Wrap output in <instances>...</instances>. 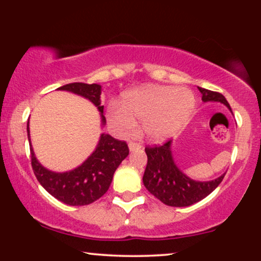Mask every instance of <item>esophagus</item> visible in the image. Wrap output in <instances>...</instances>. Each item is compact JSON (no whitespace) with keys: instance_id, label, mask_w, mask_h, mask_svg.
Listing matches in <instances>:
<instances>
[{"instance_id":"esophagus-1","label":"esophagus","mask_w":261,"mask_h":261,"mask_svg":"<svg viewBox=\"0 0 261 261\" xmlns=\"http://www.w3.org/2000/svg\"><path fill=\"white\" fill-rule=\"evenodd\" d=\"M128 147H129V151L133 152V151H139V149H141V145L138 144V142H133L130 141L129 144H128Z\"/></svg>"}]
</instances>
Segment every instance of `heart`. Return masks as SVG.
<instances>
[{"label": "heart", "instance_id": "b5f03b06", "mask_svg": "<svg viewBox=\"0 0 261 261\" xmlns=\"http://www.w3.org/2000/svg\"><path fill=\"white\" fill-rule=\"evenodd\" d=\"M195 96L185 88L148 85L128 91L121 103L113 101L107 120L119 135L132 134L141 123L142 133L151 141H164L188 123L195 108Z\"/></svg>", "mask_w": 261, "mask_h": 261}]
</instances>
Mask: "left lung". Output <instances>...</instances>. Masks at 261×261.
Segmentation results:
<instances>
[{"instance_id":"1","label":"left lung","mask_w":261,"mask_h":261,"mask_svg":"<svg viewBox=\"0 0 261 261\" xmlns=\"http://www.w3.org/2000/svg\"><path fill=\"white\" fill-rule=\"evenodd\" d=\"M203 102H221L230 109L229 103L220 92L199 88ZM171 140L162 146L145 148L147 165L142 177L146 189L164 204L170 206H189L212 194L222 181L224 174L209 181H198L189 178L178 169L172 158Z\"/></svg>"}]
</instances>
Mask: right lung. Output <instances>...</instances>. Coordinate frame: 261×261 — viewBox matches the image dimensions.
<instances>
[{
    "mask_svg": "<svg viewBox=\"0 0 261 261\" xmlns=\"http://www.w3.org/2000/svg\"><path fill=\"white\" fill-rule=\"evenodd\" d=\"M58 89L88 98L101 113L102 124L106 123L103 106H101V85L70 83ZM27 134L32 167L38 181L53 197L69 205H87L102 197L108 191L114 172L129 154L126 141L117 140L109 134H101L97 147L81 166L69 172H52L35 158L30 139V122H27Z\"/></svg>",
    "mask_w": 261,
    "mask_h": 261,
    "instance_id": "1",
    "label": "right lung"
}]
</instances>
